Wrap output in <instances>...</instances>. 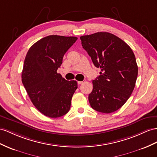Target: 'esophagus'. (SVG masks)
Wrapping results in <instances>:
<instances>
[{"label": "esophagus", "instance_id": "34e87169", "mask_svg": "<svg viewBox=\"0 0 157 157\" xmlns=\"http://www.w3.org/2000/svg\"><path fill=\"white\" fill-rule=\"evenodd\" d=\"M84 82H85V81H79V82H78V83L79 84V85H80V84H82Z\"/></svg>", "mask_w": 157, "mask_h": 157}]
</instances>
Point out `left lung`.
Wrapping results in <instances>:
<instances>
[{"label":"left lung","instance_id":"8db88e82","mask_svg":"<svg viewBox=\"0 0 157 157\" xmlns=\"http://www.w3.org/2000/svg\"><path fill=\"white\" fill-rule=\"evenodd\" d=\"M80 39L94 66L101 71L92 82L90 105L101 113H113L126 103L135 88L138 75L135 54L123 40L109 33L100 32Z\"/></svg>","mask_w":157,"mask_h":157}]
</instances>
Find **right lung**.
<instances>
[{"label":"right lung","mask_w":157,"mask_h":157,"mask_svg":"<svg viewBox=\"0 0 157 157\" xmlns=\"http://www.w3.org/2000/svg\"><path fill=\"white\" fill-rule=\"evenodd\" d=\"M77 40L74 36H48L27 52L22 82L33 105L47 117H62L70 109L77 82L66 80L57 70L64 54Z\"/></svg>","instance_id":"obj_1"}]
</instances>
